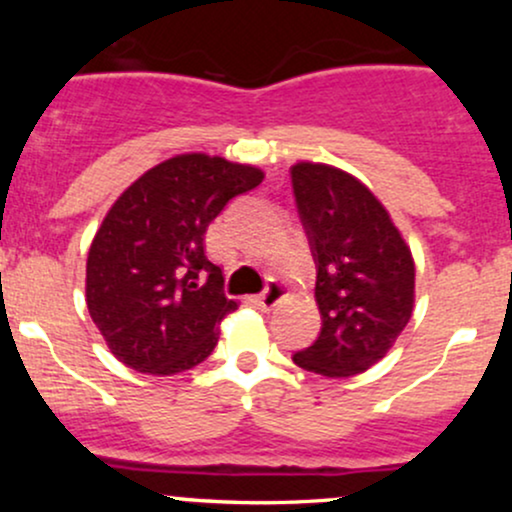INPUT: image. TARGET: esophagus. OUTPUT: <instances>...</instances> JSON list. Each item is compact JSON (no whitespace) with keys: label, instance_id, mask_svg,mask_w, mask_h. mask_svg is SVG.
<instances>
[{"label":"esophagus","instance_id":"1","mask_svg":"<svg viewBox=\"0 0 512 512\" xmlns=\"http://www.w3.org/2000/svg\"><path fill=\"white\" fill-rule=\"evenodd\" d=\"M286 296V289H284V284H281V281H276V279H272L267 284V289H264L260 296L255 298V303L260 305L262 310H272L276 303L281 301V298Z\"/></svg>","mask_w":512,"mask_h":512}]
</instances>
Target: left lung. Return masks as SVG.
I'll return each mask as SVG.
<instances>
[{
  "instance_id": "1",
  "label": "left lung",
  "mask_w": 512,
  "mask_h": 512,
  "mask_svg": "<svg viewBox=\"0 0 512 512\" xmlns=\"http://www.w3.org/2000/svg\"><path fill=\"white\" fill-rule=\"evenodd\" d=\"M291 185L313 250L320 337L293 363L327 378L363 373L383 358L414 310V257L380 199L327 163L301 161Z\"/></svg>"
}]
</instances>
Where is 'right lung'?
Masks as SVG:
<instances>
[{"mask_svg":"<svg viewBox=\"0 0 512 512\" xmlns=\"http://www.w3.org/2000/svg\"><path fill=\"white\" fill-rule=\"evenodd\" d=\"M264 173L221 156L180 154L117 197L86 260V305L117 361L149 375L202 363L238 308L207 260L204 233Z\"/></svg>","mask_w":512,"mask_h":512,"instance_id":"add662e5","label":"right lung"}]
</instances>
